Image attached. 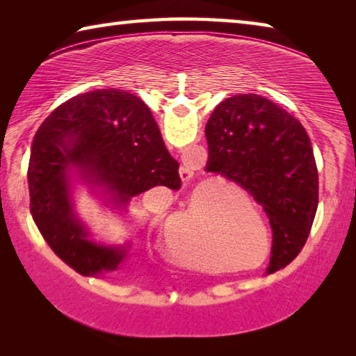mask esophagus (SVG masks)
<instances>
[{"instance_id":"esophagus-1","label":"esophagus","mask_w":356,"mask_h":356,"mask_svg":"<svg viewBox=\"0 0 356 356\" xmlns=\"http://www.w3.org/2000/svg\"><path fill=\"white\" fill-rule=\"evenodd\" d=\"M179 174H180V179H182V182L184 184H186V182H190V180L193 179V171L190 170L188 166H180V170H179Z\"/></svg>"}]
</instances>
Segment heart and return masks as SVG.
<instances>
[{
  "label": "heart",
  "instance_id": "1",
  "mask_svg": "<svg viewBox=\"0 0 356 356\" xmlns=\"http://www.w3.org/2000/svg\"><path fill=\"white\" fill-rule=\"evenodd\" d=\"M229 200L237 206L251 210V215H259L252 210L251 202L242 191H229ZM216 188L207 186L200 195L193 197L190 207L184 213H179L166 222L161 234V246L165 254L171 261L185 267L201 268V270H216L220 265L218 257V238L221 231V221L216 215ZM231 240L234 243H248L250 252L261 251V242L252 240L245 242L246 229L243 220H237L231 227Z\"/></svg>",
  "mask_w": 356,
  "mask_h": 356
}]
</instances>
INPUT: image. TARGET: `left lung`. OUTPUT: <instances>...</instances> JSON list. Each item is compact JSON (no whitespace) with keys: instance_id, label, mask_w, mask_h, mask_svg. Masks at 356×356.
I'll return each instance as SVG.
<instances>
[{"instance_id":"1","label":"left lung","mask_w":356,"mask_h":356,"mask_svg":"<svg viewBox=\"0 0 356 356\" xmlns=\"http://www.w3.org/2000/svg\"><path fill=\"white\" fill-rule=\"evenodd\" d=\"M207 172L242 186L273 232L268 272L291 264L308 240L318 206L314 149L292 114L257 94L234 95L206 125Z\"/></svg>"}]
</instances>
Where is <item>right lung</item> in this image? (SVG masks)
Returning <instances> with one entry per match:
<instances>
[{"instance_id": "obj_1", "label": "right lung", "mask_w": 356, "mask_h": 356, "mask_svg": "<svg viewBox=\"0 0 356 356\" xmlns=\"http://www.w3.org/2000/svg\"><path fill=\"white\" fill-rule=\"evenodd\" d=\"M105 185L118 202L154 186L179 190V163L141 99L97 89L59 105L35 134L28 165L29 210L55 254L83 276L113 272L125 256L88 240L72 212L69 166Z\"/></svg>"}]
</instances>
